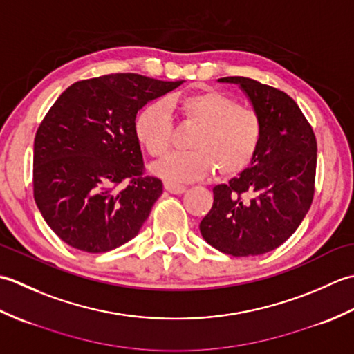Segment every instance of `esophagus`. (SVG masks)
<instances>
[{"instance_id": "34e87169", "label": "esophagus", "mask_w": 354, "mask_h": 354, "mask_svg": "<svg viewBox=\"0 0 354 354\" xmlns=\"http://www.w3.org/2000/svg\"><path fill=\"white\" fill-rule=\"evenodd\" d=\"M164 187H165V190L173 193V194H181V193H184V192L187 190L185 185L175 184V183H170V181H165V183H164Z\"/></svg>"}]
</instances>
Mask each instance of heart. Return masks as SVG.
<instances>
[{
	"label": "heart",
	"mask_w": 354,
	"mask_h": 354,
	"mask_svg": "<svg viewBox=\"0 0 354 354\" xmlns=\"http://www.w3.org/2000/svg\"><path fill=\"white\" fill-rule=\"evenodd\" d=\"M175 109L185 127H196L189 140L190 152L176 153L155 165L158 175L170 183H190L217 170L221 178L242 173L257 155L263 124L254 108L239 104L234 97L214 88L199 89L169 103L152 102L138 111L133 133L146 152L164 158L170 152Z\"/></svg>",
	"instance_id": "obj_1"
}]
</instances>
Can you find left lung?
Wrapping results in <instances>:
<instances>
[{
	"label": "left lung",
	"instance_id": "1",
	"mask_svg": "<svg viewBox=\"0 0 354 354\" xmlns=\"http://www.w3.org/2000/svg\"><path fill=\"white\" fill-rule=\"evenodd\" d=\"M259 112L257 155L240 176L213 189L214 202L199 228L207 242L232 257L275 250L309 212L317 175V138L295 100L280 89L234 76Z\"/></svg>",
	"mask_w": 354,
	"mask_h": 354
}]
</instances>
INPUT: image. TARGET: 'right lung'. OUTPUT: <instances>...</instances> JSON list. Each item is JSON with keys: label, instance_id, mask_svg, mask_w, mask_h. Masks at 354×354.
<instances>
[{"label": "right lung", "instance_id": "1", "mask_svg": "<svg viewBox=\"0 0 354 354\" xmlns=\"http://www.w3.org/2000/svg\"><path fill=\"white\" fill-rule=\"evenodd\" d=\"M183 82L106 74L76 82L53 103L35 137L33 196L65 243L99 254L138 234L162 183L146 173L135 117Z\"/></svg>", "mask_w": 354, "mask_h": 354}]
</instances>
